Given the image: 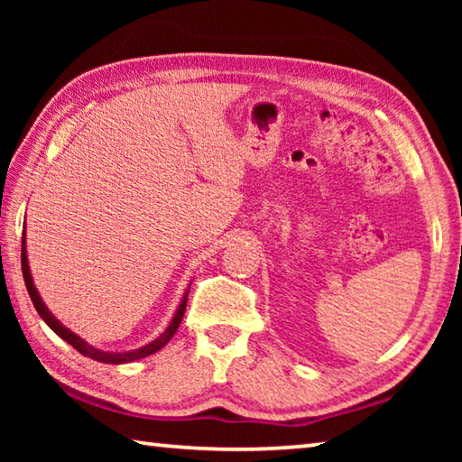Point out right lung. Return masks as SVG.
Wrapping results in <instances>:
<instances>
[{
	"mask_svg": "<svg viewBox=\"0 0 462 462\" xmlns=\"http://www.w3.org/2000/svg\"><path fill=\"white\" fill-rule=\"evenodd\" d=\"M22 275H24V283H26V289H28L30 300H32L34 308H36L38 314H41V318L44 319L46 324L51 326V330L57 332L62 340H67L69 344H71L73 348L79 350L81 355L93 358V361L107 363V365H122V363L138 361V358H144V356L152 355V353H156V350H161L162 346H165V344H167L171 338H173V334L177 332L179 324H181L183 314H185V308H187V293H189V289H187L185 295H183V300H181V306L177 308L175 316H173V319H171L169 328H167L165 332H162V334L159 336V338L152 340V342H148L146 346H143V348L128 350V353H106V350H99V348H96V346H91V344H88L85 340H81L79 336H77V334H73L71 330H69V328L62 326V324L59 322V319L51 314L49 308L44 306L42 300H41V295H38L36 287H34V283H32V275H30L28 256H26V240H24V238H22Z\"/></svg>",
	"mask_w": 462,
	"mask_h": 462,
	"instance_id": "add662e5",
	"label": "right lung"
}]
</instances>
